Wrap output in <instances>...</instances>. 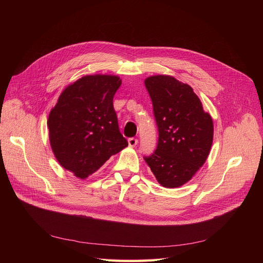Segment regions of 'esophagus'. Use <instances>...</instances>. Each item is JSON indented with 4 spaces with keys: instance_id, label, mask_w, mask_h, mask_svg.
<instances>
[{
    "instance_id": "34e87169",
    "label": "esophagus",
    "mask_w": 263,
    "mask_h": 263,
    "mask_svg": "<svg viewBox=\"0 0 263 263\" xmlns=\"http://www.w3.org/2000/svg\"><path fill=\"white\" fill-rule=\"evenodd\" d=\"M137 142H138L137 138H134V137H132V138H129V139H128V145H129V147H135V146L137 145Z\"/></svg>"
}]
</instances>
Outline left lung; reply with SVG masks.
<instances>
[{
	"instance_id": "8db88e82",
	"label": "left lung",
	"mask_w": 263,
	"mask_h": 263,
	"mask_svg": "<svg viewBox=\"0 0 263 263\" xmlns=\"http://www.w3.org/2000/svg\"><path fill=\"white\" fill-rule=\"evenodd\" d=\"M145 85L159 139L154 154L144 159L162 186L179 187L192 179L210 155L213 119L189 84L171 76H153Z\"/></svg>"
}]
</instances>
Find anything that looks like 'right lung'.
I'll list each match as a JSON object with an SVG mask.
<instances>
[{
	"instance_id": "obj_1",
	"label": "right lung",
	"mask_w": 263,
	"mask_h": 263,
	"mask_svg": "<svg viewBox=\"0 0 263 263\" xmlns=\"http://www.w3.org/2000/svg\"><path fill=\"white\" fill-rule=\"evenodd\" d=\"M116 76H85L68 85L48 117L49 141L62 168L86 179L128 142L119 132L113 98Z\"/></svg>"
}]
</instances>
